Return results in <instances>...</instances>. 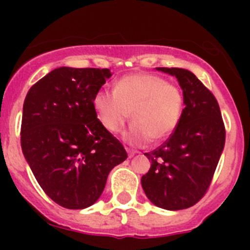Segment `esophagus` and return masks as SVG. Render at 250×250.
<instances>
[{"instance_id":"1","label":"esophagus","mask_w":250,"mask_h":250,"mask_svg":"<svg viewBox=\"0 0 250 250\" xmlns=\"http://www.w3.org/2000/svg\"><path fill=\"white\" fill-rule=\"evenodd\" d=\"M126 151H127V155H129V158H132V156L135 155L136 152V150H132V149H130V147H126Z\"/></svg>"}]
</instances>
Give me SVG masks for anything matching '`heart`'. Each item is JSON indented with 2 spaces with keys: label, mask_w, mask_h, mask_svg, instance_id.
I'll use <instances>...</instances> for the list:
<instances>
[{
  "label": "heart",
  "mask_w": 250,
  "mask_h": 250,
  "mask_svg": "<svg viewBox=\"0 0 250 250\" xmlns=\"http://www.w3.org/2000/svg\"><path fill=\"white\" fill-rule=\"evenodd\" d=\"M92 106L107 131L118 132L131 111L134 123L125 138L135 144H144L150 139L159 143L169 138L182 120L184 95L179 86L164 77L136 72L119 79L114 90H99Z\"/></svg>",
  "instance_id": "b5f03b06"
}]
</instances>
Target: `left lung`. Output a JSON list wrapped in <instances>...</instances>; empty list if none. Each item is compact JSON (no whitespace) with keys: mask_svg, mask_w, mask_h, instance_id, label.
I'll return each instance as SVG.
<instances>
[{"mask_svg":"<svg viewBox=\"0 0 250 250\" xmlns=\"http://www.w3.org/2000/svg\"><path fill=\"white\" fill-rule=\"evenodd\" d=\"M175 76L184 95L182 120L164 144L145 152L151 161L141 185L150 202L167 210L193 207L209 189L225 144L219 104L189 70L156 67Z\"/></svg>","mask_w":250,"mask_h":250,"instance_id":"8db88e82","label":"left lung"}]
</instances>
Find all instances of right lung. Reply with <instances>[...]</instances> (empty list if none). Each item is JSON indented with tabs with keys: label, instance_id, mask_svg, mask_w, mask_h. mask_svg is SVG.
Instances as JSON below:
<instances>
[{
	"label": "right lung",
	"instance_id": "1",
	"mask_svg": "<svg viewBox=\"0 0 250 250\" xmlns=\"http://www.w3.org/2000/svg\"><path fill=\"white\" fill-rule=\"evenodd\" d=\"M110 76L109 68L59 67L26 95L22 152L42 190L66 209L94 204L112 167L127 158L92 106Z\"/></svg>",
	"mask_w": 250,
	"mask_h": 250
}]
</instances>
